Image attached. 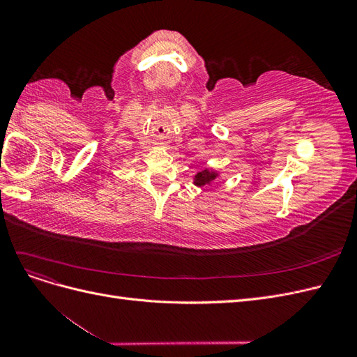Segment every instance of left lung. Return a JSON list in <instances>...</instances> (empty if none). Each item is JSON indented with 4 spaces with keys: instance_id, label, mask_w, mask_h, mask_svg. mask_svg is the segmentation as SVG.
<instances>
[{
    "instance_id": "obj_1",
    "label": "left lung",
    "mask_w": 357,
    "mask_h": 357,
    "mask_svg": "<svg viewBox=\"0 0 357 357\" xmlns=\"http://www.w3.org/2000/svg\"><path fill=\"white\" fill-rule=\"evenodd\" d=\"M214 178H215L214 172H211V171H208V169H204L202 172H199V174H197V177H195V185H197V186H205V185H208V183H210L211 180H214Z\"/></svg>"
}]
</instances>
